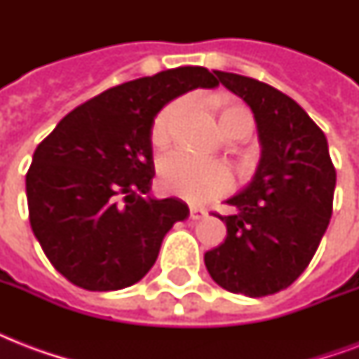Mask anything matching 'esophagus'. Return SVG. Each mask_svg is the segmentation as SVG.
<instances>
[{"instance_id": "obj_1", "label": "esophagus", "mask_w": 359, "mask_h": 359, "mask_svg": "<svg viewBox=\"0 0 359 359\" xmlns=\"http://www.w3.org/2000/svg\"><path fill=\"white\" fill-rule=\"evenodd\" d=\"M208 212L205 208H199V207H190V219H203L207 218Z\"/></svg>"}]
</instances>
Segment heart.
I'll use <instances>...</instances> for the list:
<instances>
[{
    "label": "heart",
    "mask_w": 359,
    "mask_h": 359,
    "mask_svg": "<svg viewBox=\"0 0 359 359\" xmlns=\"http://www.w3.org/2000/svg\"><path fill=\"white\" fill-rule=\"evenodd\" d=\"M184 114V102L175 100L163 106L151 124V141L154 145H165L179 119ZM219 126L225 135L233 140H244L255 128V119L245 106L236 102H222L218 106ZM160 188L168 194L179 196L186 201L203 203L219 197L233 188V173L224 162L201 160L184 151L163 154L158 162Z\"/></svg>",
    "instance_id": "obj_1"
}]
</instances>
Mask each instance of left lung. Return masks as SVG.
I'll return each mask as SVG.
<instances>
[{
  "label": "left lung",
  "instance_id": "obj_1",
  "mask_svg": "<svg viewBox=\"0 0 359 359\" xmlns=\"http://www.w3.org/2000/svg\"><path fill=\"white\" fill-rule=\"evenodd\" d=\"M253 111L262 154L255 177L227 199L225 242L205 253L208 273L229 292L261 298L287 289L311 262L334 210L335 168L326 135L285 93L214 70Z\"/></svg>",
  "mask_w": 359,
  "mask_h": 359
}]
</instances>
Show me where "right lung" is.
Wrapping results in <instances>:
<instances>
[{"mask_svg": "<svg viewBox=\"0 0 359 359\" xmlns=\"http://www.w3.org/2000/svg\"><path fill=\"white\" fill-rule=\"evenodd\" d=\"M218 86L203 67L126 81L65 115L39 143L25 194L29 224L48 261L86 290H119L154 264L180 199L149 196L154 177L151 124L184 93Z\"/></svg>", "mask_w": 359, "mask_h": 359, "instance_id": "1", "label": "right lung"}]
</instances>
